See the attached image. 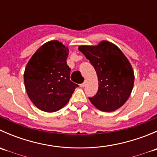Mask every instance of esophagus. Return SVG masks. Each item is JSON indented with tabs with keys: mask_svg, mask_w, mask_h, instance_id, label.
<instances>
[{
	"mask_svg": "<svg viewBox=\"0 0 157 157\" xmlns=\"http://www.w3.org/2000/svg\"><path fill=\"white\" fill-rule=\"evenodd\" d=\"M85 85H86V83H81V84H80V86H81V87H84L85 86Z\"/></svg>",
	"mask_w": 157,
	"mask_h": 157,
	"instance_id": "34e87169",
	"label": "esophagus"
}]
</instances>
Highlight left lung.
<instances>
[{
	"instance_id": "obj_1",
	"label": "left lung",
	"mask_w": 157,
	"mask_h": 157,
	"mask_svg": "<svg viewBox=\"0 0 157 157\" xmlns=\"http://www.w3.org/2000/svg\"><path fill=\"white\" fill-rule=\"evenodd\" d=\"M82 52L95 68L99 80L96 94L89 99L102 112H113L122 106L131 95L134 74L125 55L115 45L102 41L98 45H81Z\"/></svg>"
}]
</instances>
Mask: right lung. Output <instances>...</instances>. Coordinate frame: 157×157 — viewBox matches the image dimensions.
Segmentation results:
<instances>
[{"instance_id": "add662e5", "label": "right lung", "mask_w": 157, "mask_h": 157, "mask_svg": "<svg viewBox=\"0 0 157 157\" xmlns=\"http://www.w3.org/2000/svg\"><path fill=\"white\" fill-rule=\"evenodd\" d=\"M68 52L61 42L50 41L38 49L26 64V93L40 110L54 112L63 108L78 86L70 80L71 68L66 61Z\"/></svg>"}]
</instances>
